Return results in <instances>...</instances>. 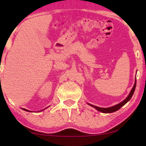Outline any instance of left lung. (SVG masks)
Masks as SVG:
<instances>
[{"label": "left lung", "instance_id": "obj_1", "mask_svg": "<svg viewBox=\"0 0 146 146\" xmlns=\"http://www.w3.org/2000/svg\"><path fill=\"white\" fill-rule=\"evenodd\" d=\"M135 86H136V78H135V80L134 85H133L132 89L131 90L130 92H129V95L127 96L126 98H125L124 100H123L122 102H121L120 103L117 104L115 105V106H111V107H109V108H100V107L96 106H94L92 104H89V103H88V104L90 105L92 107L94 108L96 110H97L98 111H101V112H102V113H106L114 112V111H117L119 109H120L123 106H124L125 104H126L127 102H128L129 100L131 99V98L132 97L133 93H134V91H135Z\"/></svg>", "mask_w": 146, "mask_h": 146}]
</instances>
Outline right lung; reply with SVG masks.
<instances>
[{
  "mask_svg": "<svg viewBox=\"0 0 146 146\" xmlns=\"http://www.w3.org/2000/svg\"><path fill=\"white\" fill-rule=\"evenodd\" d=\"M23 110H25V111H31L30 110H27V109H25V108H22ZM40 111H42V110H40Z\"/></svg>",
  "mask_w": 146,
  "mask_h": 146,
  "instance_id": "right-lung-1",
  "label": "right lung"
}]
</instances>
